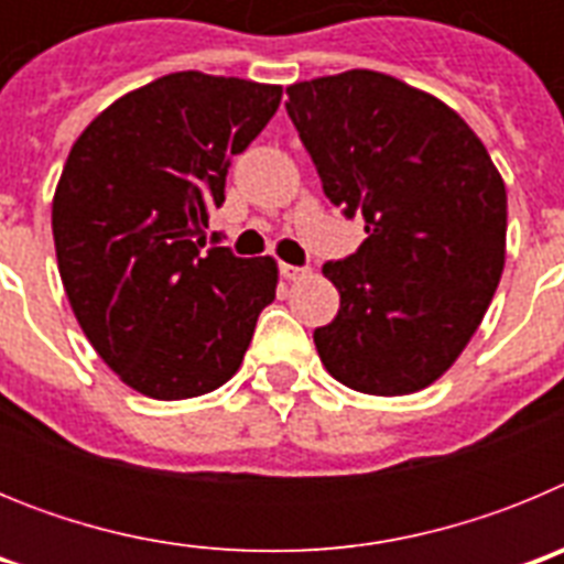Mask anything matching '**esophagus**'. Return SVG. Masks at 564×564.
Masks as SVG:
<instances>
[{
  "label": "esophagus",
  "instance_id": "esophagus-1",
  "mask_svg": "<svg viewBox=\"0 0 564 564\" xmlns=\"http://www.w3.org/2000/svg\"><path fill=\"white\" fill-rule=\"evenodd\" d=\"M279 273L288 279V282H299V279H305L307 276V268H296V265H279Z\"/></svg>",
  "mask_w": 564,
  "mask_h": 564
}]
</instances>
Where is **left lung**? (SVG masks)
Segmentation results:
<instances>
[{"mask_svg":"<svg viewBox=\"0 0 564 564\" xmlns=\"http://www.w3.org/2000/svg\"><path fill=\"white\" fill-rule=\"evenodd\" d=\"M288 115L330 203L364 217L352 257L322 268L341 305L313 341L367 395L426 390L480 327L506 265V183L441 98L376 69L288 87Z\"/></svg>","mask_w":564,"mask_h":564,"instance_id":"1","label":"left lung"}]
</instances>
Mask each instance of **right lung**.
Here are the masks:
<instances>
[{
  "mask_svg": "<svg viewBox=\"0 0 564 564\" xmlns=\"http://www.w3.org/2000/svg\"><path fill=\"white\" fill-rule=\"evenodd\" d=\"M279 101V84L186 69L109 104L69 149L53 194L58 273L84 336L141 395L223 387L276 299V259L203 246L228 158Z\"/></svg>",
  "mask_w": 564,
  "mask_h": 564,
  "instance_id": "add662e5",
  "label": "right lung"
}]
</instances>
